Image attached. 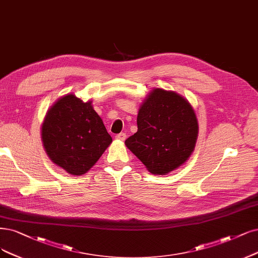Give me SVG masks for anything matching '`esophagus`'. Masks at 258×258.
<instances>
[{
	"mask_svg": "<svg viewBox=\"0 0 258 258\" xmlns=\"http://www.w3.org/2000/svg\"><path fill=\"white\" fill-rule=\"evenodd\" d=\"M116 139H118V140H121V141H124L126 139V135H125V133H120V134H118V135H116Z\"/></svg>",
	"mask_w": 258,
	"mask_h": 258,
	"instance_id": "obj_1",
	"label": "esophagus"
}]
</instances>
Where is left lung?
I'll return each mask as SVG.
<instances>
[{"mask_svg": "<svg viewBox=\"0 0 258 258\" xmlns=\"http://www.w3.org/2000/svg\"><path fill=\"white\" fill-rule=\"evenodd\" d=\"M138 131L126 147L153 174H167L188 159L196 146L198 121L183 97L156 88L138 112Z\"/></svg>", "mask_w": 258, "mask_h": 258, "instance_id": "1", "label": "left lung"}]
</instances>
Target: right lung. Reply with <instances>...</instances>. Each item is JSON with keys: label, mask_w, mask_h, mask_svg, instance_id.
Masks as SVG:
<instances>
[{"label": "right lung", "mask_w": 258, "mask_h": 258, "mask_svg": "<svg viewBox=\"0 0 258 258\" xmlns=\"http://www.w3.org/2000/svg\"><path fill=\"white\" fill-rule=\"evenodd\" d=\"M42 141L54 164L70 174L82 175L97 163L112 139L91 102L67 94L47 111Z\"/></svg>", "instance_id": "right-lung-1"}]
</instances>
